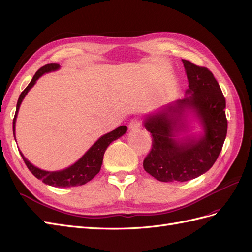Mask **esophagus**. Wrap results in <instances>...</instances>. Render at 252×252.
I'll return each mask as SVG.
<instances>
[{
  "label": "esophagus",
  "instance_id": "34e87169",
  "mask_svg": "<svg viewBox=\"0 0 252 252\" xmlns=\"http://www.w3.org/2000/svg\"><path fill=\"white\" fill-rule=\"evenodd\" d=\"M141 126V122L138 118H134L130 121V123H129V128L131 129V130H134V129H138Z\"/></svg>",
  "mask_w": 252,
  "mask_h": 252
}]
</instances>
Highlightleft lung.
<instances>
[{"instance_id": "8db88e82", "label": "left lung", "mask_w": 252, "mask_h": 252, "mask_svg": "<svg viewBox=\"0 0 252 252\" xmlns=\"http://www.w3.org/2000/svg\"><path fill=\"white\" fill-rule=\"evenodd\" d=\"M188 80L186 96L143 119L152 134L144 169L161 182H185L207 172L227 134L226 101L210 70L182 60ZM200 132L194 133V124Z\"/></svg>"}]
</instances>
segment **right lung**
I'll use <instances>...</instances> for the list:
<instances>
[{"label": "right lung", "mask_w": 252, "mask_h": 252, "mask_svg": "<svg viewBox=\"0 0 252 252\" xmlns=\"http://www.w3.org/2000/svg\"><path fill=\"white\" fill-rule=\"evenodd\" d=\"M60 68L61 66L59 64H47L43 66L35 72L32 82L28 84V86L20 94V97L17 103L16 114H14V119L12 122V130H13L14 140H16V122H17L20 106L23 100H24V97L29 93V90L35 85L36 81L39 80L43 74L52 72V71H57L60 69ZM126 132H127V127L120 126L117 129H114V130L102 135L101 138H98L94 142L93 146H91L74 164L67 167L65 169L57 170V171H48V170H43L39 168V167H36L33 164L30 163L24 157V155L22 154L21 150L19 151L23 159H24L26 166L28 167V169L30 170V172H32L36 179L41 180L46 185H49L52 187H62V188L81 186L93 180L95 175L100 172L101 166L103 163V157L106 149H107V147L113 141H116L119 138H121V136H123Z\"/></svg>", "instance_id": "obj_1"}]
</instances>
